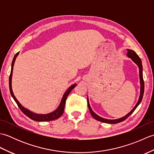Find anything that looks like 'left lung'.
I'll use <instances>...</instances> for the list:
<instances>
[{"mask_svg":"<svg viewBox=\"0 0 154 154\" xmlns=\"http://www.w3.org/2000/svg\"><path fill=\"white\" fill-rule=\"evenodd\" d=\"M128 53L126 55L129 58L131 59V60L134 62V63L138 65V67L139 68V77H140V96H139V99L138 102L136 104V105L130 111V112L126 114L125 116L120 118V119H114V120H111V119H104L103 117H100L99 115L94 112V111L91 109V107L90 106L89 104V98L87 97V104H88V106H89V109L90 110V112L91 114V115L94 118V119L97 120H99L100 122H104V123H108V124H116V123H119L120 122H122L124 120H126L130 114H131L135 110L139 104L141 103V101L142 100L143 95V91H144V83H143V67H142V61L140 60V58L138 55L136 54V52L133 50H129V49H127Z\"/></svg>","mask_w":154,"mask_h":154,"instance_id":"obj_1","label":"left lung"}]
</instances>
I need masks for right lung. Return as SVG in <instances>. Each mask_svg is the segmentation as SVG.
Listing matches in <instances>:
<instances>
[{"label": "right lung", "mask_w": 154, "mask_h": 154, "mask_svg": "<svg viewBox=\"0 0 154 154\" xmlns=\"http://www.w3.org/2000/svg\"><path fill=\"white\" fill-rule=\"evenodd\" d=\"M19 54V52L16 54L14 58H13V60L12 62V65H11V75H10L9 77V89H10V92H11V96L12 97L13 99L15 100L16 104H18V107L20 109L22 110V112L24 113L25 115H26L28 117L30 118V119L37 121V122H45V121H51V120H54L55 119H57L58 118H60L62 114L63 113L64 111V108H65V101H66L67 97H68L69 94L70 93L71 90L74 89V88L76 87L77 84H73L71 85L68 88L67 91L64 93L63 97H62V99L61 100V102L59 104L58 107L53 112H51L48 114H38L35 113L32 111L28 110L26 108L23 106L22 104L20 103L19 101L16 99V97L14 96V93H13L12 91V72H13V67H14V62L16 57Z\"/></svg>", "instance_id": "1"}]
</instances>
